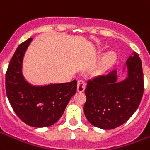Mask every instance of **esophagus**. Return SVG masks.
<instances>
[{"mask_svg":"<svg viewBox=\"0 0 150 150\" xmlns=\"http://www.w3.org/2000/svg\"><path fill=\"white\" fill-rule=\"evenodd\" d=\"M85 89V83L83 80H78L77 82V91L83 92Z\"/></svg>","mask_w":150,"mask_h":150,"instance_id":"34e87169","label":"esophagus"}]
</instances>
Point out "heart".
I'll list each match as a JSON object with an SVG mask.
<instances>
[{"label":"heart","mask_w":150,"mask_h":150,"mask_svg":"<svg viewBox=\"0 0 150 150\" xmlns=\"http://www.w3.org/2000/svg\"><path fill=\"white\" fill-rule=\"evenodd\" d=\"M116 53L113 52V51H109V52L106 53L104 56L103 57V59L101 60L100 64L99 66V70L101 71L104 68H105L106 67L109 66L110 64H112V62H114V61L116 60Z\"/></svg>","instance_id":"heart-1"}]
</instances>
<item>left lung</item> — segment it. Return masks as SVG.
I'll return each mask as SVG.
<instances>
[{"label": "left lung", "instance_id": "8db88e82", "mask_svg": "<svg viewBox=\"0 0 150 150\" xmlns=\"http://www.w3.org/2000/svg\"><path fill=\"white\" fill-rule=\"evenodd\" d=\"M128 75L117 82V71L88 80L83 107L86 118L92 125L112 129L125 123L141 103L144 92L142 60L133 52L126 61L124 70Z\"/></svg>", "mask_w": 150, "mask_h": 150}]
</instances>
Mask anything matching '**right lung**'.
Returning a JSON list of instances; mask_svg holds the SVG:
<instances>
[{
    "label": "right lung",
    "instance_id": "right-lung-1",
    "mask_svg": "<svg viewBox=\"0 0 150 150\" xmlns=\"http://www.w3.org/2000/svg\"><path fill=\"white\" fill-rule=\"evenodd\" d=\"M32 38L19 45L12 57L5 75V88L8 101L17 116L26 125L36 128L56 123L75 94L77 81L34 86L22 74L25 53Z\"/></svg>",
    "mask_w": 150,
    "mask_h": 150
}]
</instances>
